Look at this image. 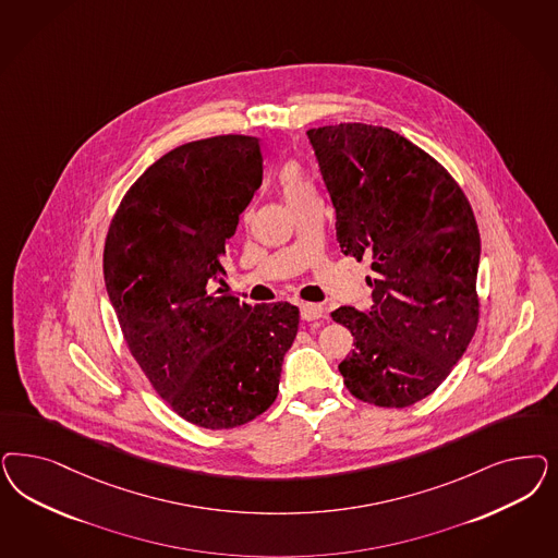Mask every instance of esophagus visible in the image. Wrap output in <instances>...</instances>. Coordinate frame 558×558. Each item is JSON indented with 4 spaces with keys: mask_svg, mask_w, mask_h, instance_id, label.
I'll use <instances>...</instances> for the list:
<instances>
[{
    "mask_svg": "<svg viewBox=\"0 0 558 558\" xmlns=\"http://www.w3.org/2000/svg\"><path fill=\"white\" fill-rule=\"evenodd\" d=\"M300 314H302V318L306 320V323H312V320H318V318H323L324 307L320 304H302L300 306Z\"/></svg>",
    "mask_w": 558,
    "mask_h": 558,
    "instance_id": "1",
    "label": "esophagus"
}]
</instances>
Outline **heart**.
<instances>
[{
    "label": "heart",
    "mask_w": 558,
    "mask_h": 558,
    "mask_svg": "<svg viewBox=\"0 0 558 558\" xmlns=\"http://www.w3.org/2000/svg\"><path fill=\"white\" fill-rule=\"evenodd\" d=\"M277 180L283 189V195L291 203H295L298 198L306 197L310 193H316L314 184L307 179L304 168L295 160H286L277 168Z\"/></svg>",
    "instance_id": "obj_1"
}]
</instances>
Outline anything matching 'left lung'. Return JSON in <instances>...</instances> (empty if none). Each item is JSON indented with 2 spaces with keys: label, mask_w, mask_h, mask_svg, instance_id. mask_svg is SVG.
<instances>
[{
  "label": "left lung",
  "mask_w": 558,
  "mask_h": 558,
  "mask_svg": "<svg viewBox=\"0 0 558 558\" xmlns=\"http://www.w3.org/2000/svg\"><path fill=\"white\" fill-rule=\"evenodd\" d=\"M337 211L341 251L369 258L374 306L330 316L351 330L344 386L363 402L404 409L432 395L472 341L481 300V234L450 172L386 126L307 131Z\"/></svg>",
  "instance_id": "left-lung-1"
}]
</instances>
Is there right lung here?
<instances>
[{
	"instance_id": "obj_1",
	"label": "right lung",
	"mask_w": 558,
	"mask_h": 558,
	"mask_svg": "<svg viewBox=\"0 0 558 558\" xmlns=\"http://www.w3.org/2000/svg\"><path fill=\"white\" fill-rule=\"evenodd\" d=\"M260 182L256 137L180 145L131 184L105 240V283L131 355L163 402L205 429H234L269 409L298 335V306L252 307L211 291Z\"/></svg>"
}]
</instances>
